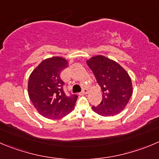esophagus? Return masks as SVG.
I'll use <instances>...</instances> for the list:
<instances>
[{"label":"esophagus","instance_id":"34e87169","mask_svg":"<svg viewBox=\"0 0 159 159\" xmlns=\"http://www.w3.org/2000/svg\"><path fill=\"white\" fill-rule=\"evenodd\" d=\"M87 93H88V90H87L86 88H84L83 89L82 92L80 93V94H87Z\"/></svg>","mask_w":159,"mask_h":159}]
</instances>
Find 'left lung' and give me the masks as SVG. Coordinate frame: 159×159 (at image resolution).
<instances>
[{
	"mask_svg": "<svg viewBox=\"0 0 159 159\" xmlns=\"http://www.w3.org/2000/svg\"><path fill=\"white\" fill-rule=\"evenodd\" d=\"M98 84L101 87L102 101L93 111L102 116H114L120 113L129 102L133 86L129 74L116 61L103 55H96L87 61Z\"/></svg>",
	"mask_w": 159,
	"mask_h": 159,
	"instance_id": "8db88e82",
	"label": "left lung"
}]
</instances>
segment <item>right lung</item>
<instances>
[{
  "instance_id": "add662e5",
  "label": "right lung",
  "mask_w": 159,
  "mask_h": 159,
  "mask_svg": "<svg viewBox=\"0 0 159 159\" xmlns=\"http://www.w3.org/2000/svg\"><path fill=\"white\" fill-rule=\"evenodd\" d=\"M68 67V61L61 57H52L41 61L29 78L28 93L39 113L50 119L65 117L72 111L77 95L67 96L60 74Z\"/></svg>"
}]
</instances>
